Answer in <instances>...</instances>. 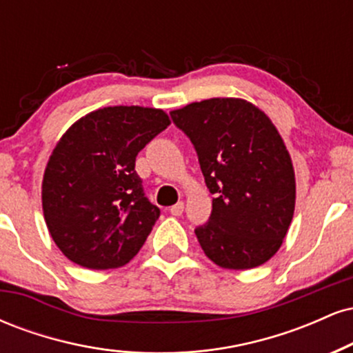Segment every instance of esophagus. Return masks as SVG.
<instances>
[{
  "label": "esophagus",
  "instance_id": "1",
  "mask_svg": "<svg viewBox=\"0 0 353 353\" xmlns=\"http://www.w3.org/2000/svg\"><path fill=\"white\" fill-rule=\"evenodd\" d=\"M169 212L172 214V216H181L182 212H184V202H177V204H174L171 209H169Z\"/></svg>",
  "mask_w": 353,
  "mask_h": 353
}]
</instances>
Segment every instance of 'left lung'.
I'll return each mask as SVG.
<instances>
[{
	"mask_svg": "<svg viewBox=\"0 0 353 353\" xmlns=\"http://www.w3.org/2000/svg\"><path fill=\"white\" fill-rule=\"evenodd\" d=\"M197 152L212 212L194 229L205 255L224 269H252L282 245L295 208L292 161L261 109L212 98L171 112Z\"/></svg>",
	"mask_w": 353,
	"mask_h": 353,
	"instance_id": "obj_1",
	"label": "left lung"
}]
</instances>
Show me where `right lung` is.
Returning a JSON list of instances; mask_svg holds the SVG:
<instances>
[{
  "label": "right lung",
  "instance_id": "obj_1",
  "mask_svg": "<svg viewBox=\"0 0 353 353\" xmlns=\"http://www.w3.org/2000/svg\"><path fill=\"white\" fill-rule=\"evenodd\" d=\"M168 125L161 109L114 106L81 117L61 137L44 171L43 212L74 264L116 269L139 252L161 212L145 197L136 156Z\"/></svg>",
  "mask_w": 353,
  "mask_h": 353
}]
</instances>
